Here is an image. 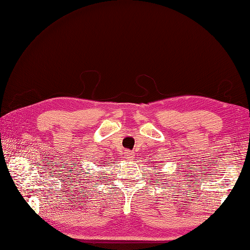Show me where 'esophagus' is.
<instances>
[{"label": "esophagus", "mask_w": 250, "mask_h": 250, "mask_svg": "<svg viewBox=\"0 0 250 250\" xmlns=\"http://www.w3.org/2000/svg\"><path fill=\"white\" fill-rule=\"evenodd\" d=\"M124 157L126 158V159L131 160L132 157H133V153H132L131 150H125V151H124Z\"/></svg>", "instance_id": "1"}]
</instances>
